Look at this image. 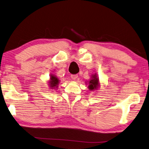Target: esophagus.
<instances>
[{
  "instance_id": "obj_1",
  "label": "esophagus",
  "mask_w": 149,
  "mask_h": 149,
  "mask_svg": "<svg viewBox=\"0 0 149 149\" xmlns=\"http://www.w3.org/2000/svg\"><path fill=\"white\" fill-rule=\"evenodd\" d=\"M77 77H78V75H71V78L73 80H75L77 78Z\"/></svg>"
}]
</instances>
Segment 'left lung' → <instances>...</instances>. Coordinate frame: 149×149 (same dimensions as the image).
<instances>
[{
  "mask_svg": "<svg viewBox=\"0 0 149 149\" xmlns=\"http://www.w3.org/2000/svg\"><path fill=\"white\" fill-rule=\"evenodd\" d=\"M89 86L88 88L90 89V90H95V89H97V87L100 86V83H99V79L97 78V76L96 74H94L92 75L91 79L89 82Z\"/></svg>",
  "mask_w": 149,
  "mask_h": 149,
  "instance_id": "left-lung-1",
  "label": "left lung"
}]
</instances>
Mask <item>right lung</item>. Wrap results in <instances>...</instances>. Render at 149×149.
<instances>
[{"label": "right lung", "mask_w": 149, "mask_h": 149, "mask_svg": "<svg viewBox=\"0 0 149 149\" xmlns=\"http://www.w3.org/2000/svg\"><path fill=\"white\" fill-rule=\"evenodd\" d=\"M59 79H58V77L56 76V75L52 74L50 75V80L49 81V86L51 89H54V88H57L58 87V84H59Z\"/></svg>", "instance_id": "add662e5"}]
</instances>
